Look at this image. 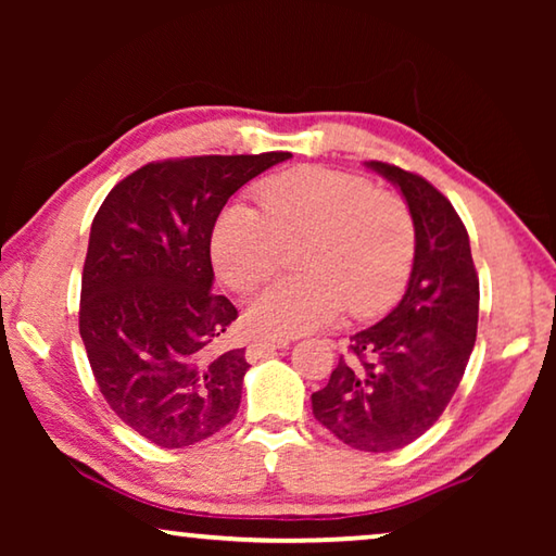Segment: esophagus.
<instances>
[{
  "label": "esophagus",
  "instance_id": "esophagus-1",
  "mask_svg": "<svg viewBox=\"0 0 556 556\" xmlns=\"http://www.w3.org/2000/svg\"><path fill=\"white\" fill-rule=\"evenodd\" d=\"M289 341H255L248 345V361H257V357H265L271 355L277 351V348H287Z\"/></svg>",
  "mask_w": 556,
  "mask_h": 556
}]
</instances>
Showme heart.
I'll return each mask as SVG.
<instances>
[{"mask_svg": "<svg viewBox=\"0 0 556 556\" xmlns=\"http://www.w3.org/2000/svg\"><path fill=\"white\" fill-rule=\"evenodd\" d=\"M260 208L235 201L211 235L218 277L250 291L277 269L285 244L299 252L304 275L271 279L250 301V331L265 338L301 336L351 316L388 308L407 281L414 260V220L397 193L326 166H301L257 186Z\"/></svg>", "mask_w": 556, "mask_h": 556, "instance_id": "b5f03b06", "label": "heart"}]
</instances>
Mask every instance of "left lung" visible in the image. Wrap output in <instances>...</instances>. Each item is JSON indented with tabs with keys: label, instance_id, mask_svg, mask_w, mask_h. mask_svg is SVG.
Here are the masks:
<instances>
[{
	"label": "left lung",
	"instance_id": "obj_1",
	"mask_svg": "<svg viewBox=\"0 0 556 556\" xmlns=\"http://www.w3.org/2000/svg\"><path fill=\"white\" fill-rule=\"evenodd\" d=\"M400 188L414 220V265L392 312L351 336L331 380L312 394L314 417L370 454L419 439L454 397L478 328V275L454 205L427 178L368 162Z\"/></svg>",
	"mask_w": 556,
	"mask_h": 556
}]
</instances>
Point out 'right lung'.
Returning <instances> with one entry per match:
<instances>
[{
	"mask_svg": "<svg viewBox=\"0 0 556 556\" xmlns=\"http://www.w3.org/2000/svg\"><path fill=\"white\" fill-rule=\"evenodd\" d=\"M287 152L154 162L92 220L80 338L112 412L162 448L213 437L238 414L244 348L215 353L238 308L215 294L211 235L230 195Z\"/></svg>",
	"mask_w": 556,
	"mask_h": 556,
	"instance_id": "1",
	"label": "right lung"
}]
</instances>
